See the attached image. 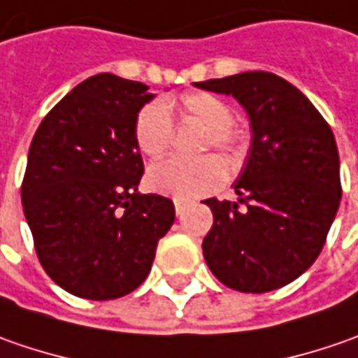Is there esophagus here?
<instances>
[{
    "label": "esophagus",
    "mask_w": 358,
    "mask_h": 358,
    "mask_svg": "<svg viewBox=\"0 0 358 358\" xmlns=\"http://www.w3.org/2000/svg\"><path fill=\"white\" fill-rule=\"evenodd\" d=\"M185 207H187V205H185V203H183V201H179V199L175 201V213H177V215H183V211H185Z\"/></svg>",
    "instance_id": "esophagus-1"
}]
</instances>
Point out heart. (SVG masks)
Masks as SVG:
<instances>
[{
	"label": "heart",
	"mask_w": 358,
	"mask_h": 358,
	"mask_svg": "<svg viewBox=\"0 0 358 358\" xmlns=\"http://www.w3.org/2000/svg\"><path fill=\"white\" fill-rule=\"evenodd\" d=\"M179 111L185 121L205 127L201 153L217 149L233 163H239L243 159L249 145V131L237 119H233V107L223 97L209 91L185 93L179 99ZM133 133L135 143L143 155L151 159L163 157L171 149L175 137V121L169 105L161 99L145 103L135 117ZM147 179L155 191L177 199H193L223 185L227 179V169L213 155L193 161L165 159L149 169Z\"/></svg>",
	"instance_id": "obj_1"
}]
</instances>
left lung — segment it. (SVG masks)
I'll return each instance as SVG.
<instances>
[{"label": "left lung", "instance_id": "left-lung-1", "mask_svg": "<svg viewBox=\"0 0 358 358\" xmlns=\"http://www.w3.org/2000/svg\"><path fill=\"white\" fill-rule=\"evenodd\" d=\"M195 85L233 95L253 129L235 183L239 201H205L213 213L205 261L241 293L281 289L315 263L337 215L343 189L335 135L317 107L275 73L247 71Z\"/></svg>", "mask_w": 358, "mask_h": 358}]
</instances>
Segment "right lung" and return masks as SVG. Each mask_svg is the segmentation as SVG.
Returning a JSON list of instances; mask_svg holds the SVG:
<instances>
[{
  "label": "right lung",
  "instance_id": "obj_1",
  "mask_svg": "<svg viewBox=\"0 0 358 358\" xmlns=\"http://www.w3.org/2000/svg\"><path fill=\"white\" fill-rule=\"evenodd\" d=\"M147 85L99 73L43 117L27 155L21 203L41 267L71 295L119 299L147 279L173 201L139 195L135 117Z\"/></svg>",
  "mask_w": 358,
  "mask_h": 358
}]
</instances>
